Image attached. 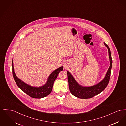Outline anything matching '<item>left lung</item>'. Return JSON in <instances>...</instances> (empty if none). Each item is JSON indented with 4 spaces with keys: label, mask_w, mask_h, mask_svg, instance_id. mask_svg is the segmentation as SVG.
<instances>
[{
    "label": "left lung",
    "mask_w": 126,
    "mask_h": 126,
    "mask_svg": "<svg viewBox=\"0 0 126 126\" xmlns=\"http://www.w3.org/2000/svg\"><path fill=\"white\" fill-rule=\"evenodd\" d=\"M104 44L109 50L110 65L104 79L99 83L90 87L82 86L77 84L73 76L68 71H67L69 89L71 94L76 97L81 99L91 98L102 92L109 84L112 65V60L109 47L105 43H104Z\"/></svg>",
    "instance_id": "1"
}]
</instances>
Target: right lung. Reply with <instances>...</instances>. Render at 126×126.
<instances>
[{"label": "right lung", "mask_w": 126, "mask_h": 126, "mask_svg": "<svg viewBox=\"0 0 126 126\" xmlns=\"http://www.w3.org/2000/svg\"><path fill=\"white\" fill-rule=\"evenodd\" d=\"M12 67L13 78L17 86L28 95L34 98H42L48 95L52 91L54 82L56 79L59 72L63 70V66L56 69L49 76L47 82L45 85L40 87H36L28 85L17 77L14 71L13 60L12 62Z\"/></svg>", "instance_id": "right-lung-1"}]
</instances>
